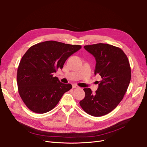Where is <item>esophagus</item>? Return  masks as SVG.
Wrapping results in <instances>:
<instances>
[{
  "instance_id": "esophagus-1",
  "label": "esophagus",
  "mask_w": 147,
  "mask_h": 147,
  "mask_svg": "<svg viewBox=\"0 0 147 147\" xmlns=\"http://www.w3.org/2000/svg\"><path fill=\"white\" fill-rule=\"evenodd\" d=\"M79 87L78 86H77V85H73V88H79Z\"/></svg>"
}]
</instances>
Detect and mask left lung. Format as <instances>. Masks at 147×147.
<instances>
[{"instance_id":"left-lung-1","label":"left lung","mask_w":147,"mask_h":147,"mask_svg":"<svg viewBox=\"0 0 147 147\" xmlns=\"http://www.w3.org/2000/svg\"><path fill=\"white\" fill-rule=\"evenodd\" d=\"M96 61L94 74L101 80L95 93L84 88L85 98L79 103L85 112L94 117L109 113L123 100L131 79V68L126 55L120 48L98 43L84 46Z\"/></svg>"}]
</instances>
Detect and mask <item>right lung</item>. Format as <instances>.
Instances as JSON below:
<instances>
[{"mask_svg": "<svg viewBox=\"0 0 147 147\" xmlns=\"http://www.w3.org/2000/svg\"><path fill=\"white\" fill-rule=\"evenodd\" d=\"M82 47L55 41L38 43L24 53L17 69L18 91L24 103L34 112L52 110L71 84L61 83L53 77L66 60Z\"/></svg>", "mask_w": 147, "mask_h": 147, "instance_id": "add662e5", "label": "right lung"}]
</instances>
